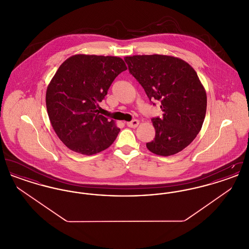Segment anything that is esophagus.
<instances>
[{
  "instance_id": "1",
  "label": "esophagus",
  "mask_w": 249,
  "mask_h": 249,
  "mask_svg": "<svg viewBox=\"0 0 249 249\" xmlns=\"http://www.w3.org/2000/svg\"><path fill=\"white\" fill-rule=\"evenodd\" d=\"M139 120L138 119H133L130 122H127V126L130 127V128H136L138 125H139Z\"/></svg>"
}]
</instances>
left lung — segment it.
I'll return each instance as SVG.
<instances>
[{"mask_svg": "<svg viewBox=\"0 0 249 249\" xmlns=\"http://www.w3.org/2000/svg\"><path fill=\"white\" fill-rule=\"evenodd\" d=\"M124 59L148 99L160 102L163 112L162 118L152 119L156 134L146 147L164 157L182 151L200 132L206 113V92L197 72L172 56L135 55Z\"/></svg>", "mask_w": 249, "mask_h": 249, "instance_id": "8db88e82", "label": "left lung"}]
</instances>
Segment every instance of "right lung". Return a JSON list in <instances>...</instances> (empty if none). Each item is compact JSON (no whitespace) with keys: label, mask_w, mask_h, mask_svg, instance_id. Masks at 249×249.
Segmentation results:
<instances>
[{"label":"right lung","mask_w":249,"mask_h":249,"mask_svg":"<svg viewBox=\"0 0 249 249\" xmlns=\"http://www.w3.org/2000/svg\"><path fill=\"white\" fill-rule=\"evenodd\" d=\"M127 70L119 57L78 54L66 59L48 85V118L60 141L69 149L94 155L108 148L119 129L99 114V103L120 72Z\"/></svg>","instance_id":"right-lung-1"}]
</instances>
